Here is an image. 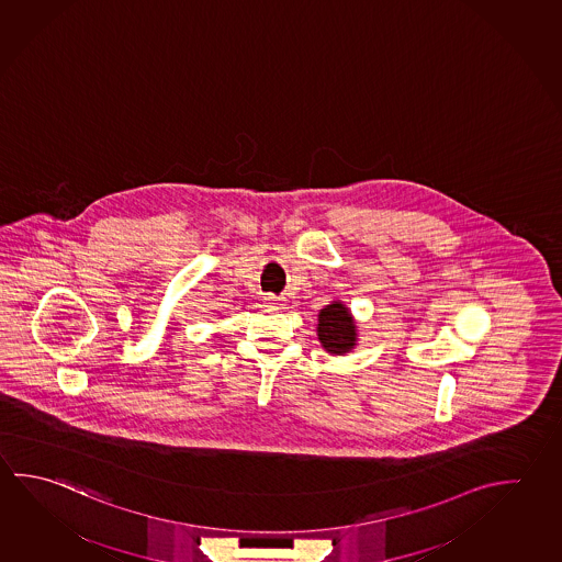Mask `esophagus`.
I'll list each match as a JSON object with an SVG mask.
<instances>
[{"label":"esophagus","mask_w":562,"mask_h":562,"mask_svg":"<svg viewBox=\"0 0 562 562\" xmlns=\"http://www.w3.org/2000/svg\"><path fill=\"white\" fill-rule=\"evenodd\" d=\"M282 302V297H277V295L268 294L265 295V304L270 305V307H274V305H280Z\"/></svg>","instance_id":"obj_1"}]
</instances>
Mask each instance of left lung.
Segmentation results:
<instances>
[{"instance_id": "1", "label": "left lung", "mask_w": 562, "mask_h": 562, "mask_svg": "<svg viewBox=\"0 0 562 562\" xmlns=\"http://www.w3.org/2000/svg\"><path fill=\"white\" fill-rule=\"evenodd\" d=\"M317 339L327 353H349L357 345L353 315L341 302H331L317 315Z\"/></svg>"}]
</instances>
